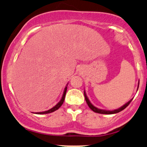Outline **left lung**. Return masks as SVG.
<instances>
[{"instance_id": "obj_1", "label": "left lung", "mask_w": 147, "mask_h": 147, "mask_svg": "<svg viewBox=\"0 0 147 147\" xmlns=\"http://www.w3.org/2000/svg\"><path fill=\"white\" fill-rule=\"evenodd\" d=\"M139 84H140V81L139 82H138V87H139ZM84 97H85V99H86V102L88 106H89V108L92 110V111H94V112L95 113H101V114H114V113H117L120 112V111H122L124 110L125 108L127 107L128 106H129V104L131 103V101H132L133 99H131V100L129 101L127 103H126L124 105H123L122 106H121L120 108H119V109H115V110H113V111H106V110H103V109H97V108H96L95 106H94L92 105V104H91V102H90V100H89L88 98L87 95H86V93L85 90H84Z\"/></svg>"}]
</instances>
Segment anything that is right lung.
Returning a JSON list of instances; mask_svg holds the SVG:
<instances>
[{"mask_svg":"<svg viewBox=\"0 0 147 147\" xmlns=\"http://www.w3.org/2000/svg\"><path fill=\"white\" fill-rule=\"evenodd\" d=\"M68 84L66 85V86L65 87V89H64V91H63V95H62V97L61 99V100L59 102H58V104H56L55 106H54L53 108H52V109H50V110L48 111H43V112H37L36 113V114H39V115H41V114H47V113H52L54 112V111H57V109H59V108L61 107V106L63 104V103L64 102V99H65V94H66V91H67V86H68Z\"/></svg>","mask_w":147,"mask_h":147,"instance_id":"right-lung-1","label":"right lung"}]
</instances>
